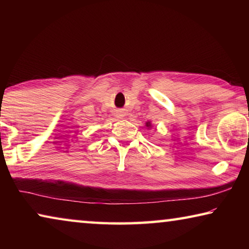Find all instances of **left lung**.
I'll return each instance as SVG.
<instances>
[{"instance_id":"1","label":"left lung","mask_w":249,"mask_h":249,"mask_svg":"<svg viewBox=\"0 0 249 249\" xmlns=\"http://www.w3.org/2000/svg\"><path fill=\"white\" fill-rule=\"evenodd\" d=\"M146 126H147V127H150V126H151L150 122H147V123H146Z\"/></svg>"}]
</instances>
